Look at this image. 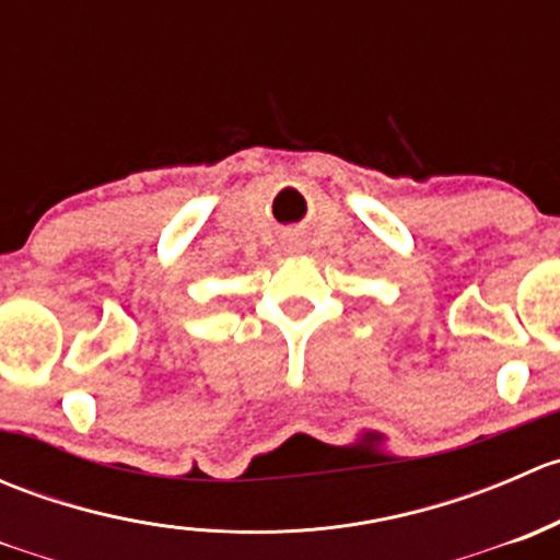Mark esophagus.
<instances>
[{
  "label": "esophagus",
  "mask_w": 560,
  "mask_h": 560,
  "mask_svg": "<svg viewBox=\"0 0 560 560\" xmlns=\"http://www.w3.org/2000/svg\"><path fill=\"white\" fill-rule=\"evenodd\" d=\"M295 248H298V246H295Z\"/></svg>",
  "instance_id": "34e87169"
}]
</instances>
